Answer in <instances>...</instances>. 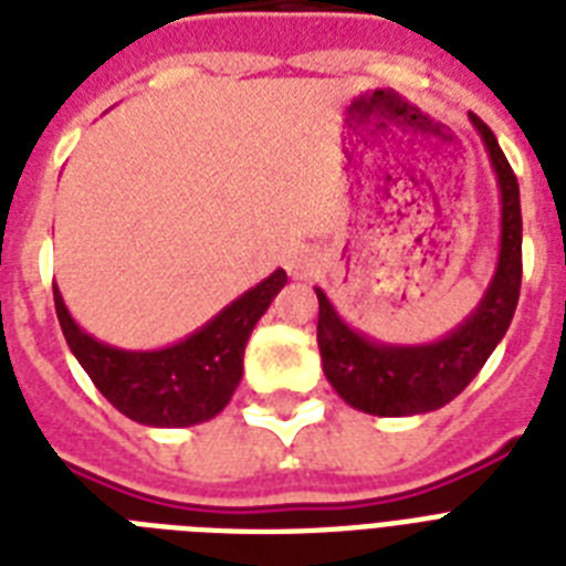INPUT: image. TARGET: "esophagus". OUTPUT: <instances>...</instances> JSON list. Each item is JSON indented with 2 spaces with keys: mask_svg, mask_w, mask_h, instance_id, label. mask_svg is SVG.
Returning a JSON list of instances; mask_svg holds the SVG:
<instances>
[{
  "mask_svg": "<svg viewBox=\"0 0 566 566\" xmlns=\"http://www.w3.org/2000/svg\"><path fill=\"white\" fill-rule=\"evenodd\" d=\"M314 270H317V261L308 252H293V255H287V273L296 275V279H308V275H314Z\"/></svg>",
  "mask_w": 566,
  "mask_h": 566,
  "instance_id": "obj_1",
  "label": "esophagus"
}]
</instances>
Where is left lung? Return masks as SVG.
Masks as SVG:
<instances>
[{
    "mask_svg": "<svg viewBox=\"0 0 566 566\" xmlns=\"http://www.w3.org/2000/svg\"><path fill=\"white\" fill-rule=\"evenodd\" d=\"M470 123L482 137L491 167L500 185V258L482 302L473 314L434 344L396 346L378 344L355 332L319 287L317 346L323 373L344 402L376 417H413L438 411L464 390L484 361L491 358L517 311L520 279H523V217H520V185L502 155L496 137L482 119L470 114Z\"/></svg>",
    "mask_w": 566,
    "mask_h": 566,
    "instance_id": "1",
    "label": "left lung"
}]
</instances>
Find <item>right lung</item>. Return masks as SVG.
<instances>
[{
    "label": "right lung",
    "instance_id": "1",
    "mask_svg": "<svg viewBox=\"0 0 566 566\" xmlns=\"http://www.w3.org/2000/svg\"><path fill=\"white\" fill-rule=\"evenodd\" d=\"M284 282L287 273L275 270L264 282L226 305L202 328H196L190 337L146 353L117 349L87 335L70 317L57 284H52V293L66 346L73 349L93 385L99 387V394L140 426L185 429L211 420L229 405L243 376L249 335Z\"/></svg>",
    "mask_w": 566,
    "mask_h": 566
}]
</instances>
